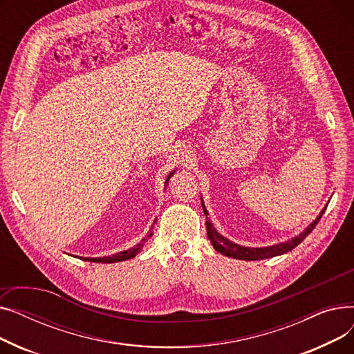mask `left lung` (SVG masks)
<instances>
[{"mask_svg": "<svg viewBox=\"0 0 354 354\" xmlns=\"http://www.w3.org/2000/svg\"><path fill=\"white\" fill-rule=\"evenodd\" d=\"M201 202H202V208H203V214H205L207 216L209 215L207 208H205V203H203L202 198H201ZM327 205L323 208V211L319 214V216L315 218L311 224L300 234L297 235L288 241H286V243H280V244H275V245H270V247H259V248H251V247H243V245H238L235 243H232V241H230L228 238L222 236L215 228L214 225L211 224V221H207V232H208V238L211 241L212 247L221 252L222 255L225 257H231V258H235V259H245V261H255V259H266V258H271V257H277V255H281V254H286L288 251H291L292 248H295L297 245H299L301 241H304V238L315 228V225L319 224L320 218L323 216L324 211H326Z\"/></svg>", "mask_w": 354, "mask_h": 354, "instance_id": "left-lung-1", "label": "left lung"}]
</instances>
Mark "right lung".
<instances>
[{"label":"right lung","instance_id":"add662e5","mask_svg":"<svg viewBox=\"0 0 354 354\" xmlns=\"http://www.w3.org/2000/svg\"><path fill=\"white\" fill-rule=\"evenodd\" d=\"M175 174V171H172L169 175H167L166 180H165V187L167 185V180L171 179V176ZM153 228V227H152ZM152 228L149 230V234L142 239V243H139L136 247L130 248V250H126V251H122V252H118V254H113L110 257H97V258H90V257H82V259H84V261H90V263H102V264H111V263H120V261H126V259H130V258H135L143 248L146 241L151 238L153 235V231Z\"/></svg>","mask_w":354,"mask_h":354}]
</instances>
